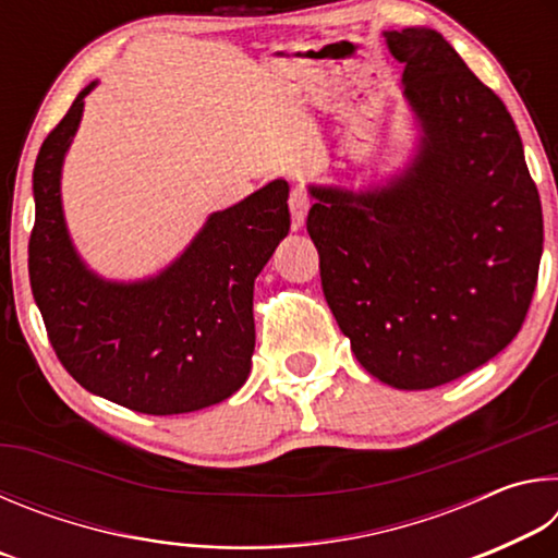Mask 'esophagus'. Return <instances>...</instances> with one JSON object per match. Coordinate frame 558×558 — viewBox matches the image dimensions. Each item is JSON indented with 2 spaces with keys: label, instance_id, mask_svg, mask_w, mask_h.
<instances>
[{
  "label": "esophagus",
  "instance_id": "obj_1",
  "mask_svg": "<svg viewBox=\"0 0 558 558\" xmlns=\"http://www.w3.org/2000/svg\"><path fill=\"white\" fill-rule=\"evenodd\" d=\"M310 204H313V199H310V194L305 192V189H292V192H290V214H292V229H295V231H300L302 226H305Z\"/></svg>",
  "mask_w": 558,
  "mask_h": 558
}]
</instances>
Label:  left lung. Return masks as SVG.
<instances>
[{"label":"left lung","mask_w":558,"mask_h":558,"mask_svg":"<svg viewBox=\"0 0 558 558\" xmlns=\"http://www.w3.org/2000/svg\"><path fill=\"white\" fill-rule=\"evenodd\" d=\"M418 137L362 189L310 184L307 233L356 362L403 391L448 384L517 337L544 248L539 192L505 102L428 26L384 32Z\"/></svg>","instance_id":"8db88e82"}]
</instances>
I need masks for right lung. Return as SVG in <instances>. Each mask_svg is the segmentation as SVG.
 Masks as SVG:
<instances>
[{
  "mask_svg": "<svg viewBox=\"0 0 558 558\" xmlns=\"http://www.w3.org/2000/svg\"><path fill=\"white\" fill-rule=\"evenodd\" d=\"M78 93L34 167L29 278L59 362L83 389L137 413L209 409L241 389L256 347L253 282L290 231L286 179L209 214L155 276L110 280L73 245L61 202L63 159L78 132Z\"/></svg>",
  "mask_w": 558,
  "mask_h": 558,
  "instance_id": "obj_1",
  "label": "right lung"
}]
</instances>
